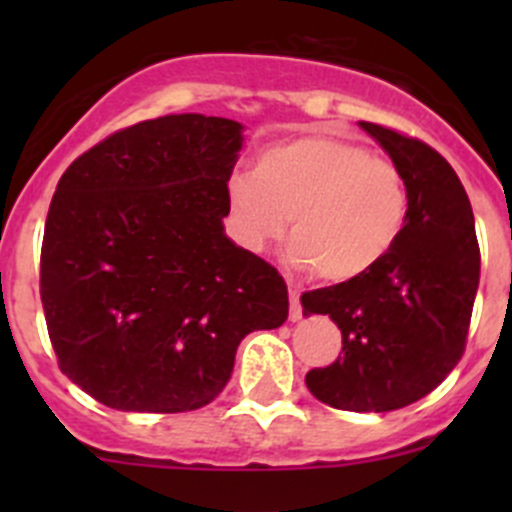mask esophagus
<instances>
[{
	"label": "esophagus",
	"instance_id": "1",
	"mask_svg": "<svg viewBox=\"0 0 512 512\" xmlns=\"http://www.w3.org/2000/svg\"><path fill=\"white\" fill-rule=\"evenodd\" d=\"M289 319L299 322L302 319V307H299V287L289 282Z\"/></svg>",
	"mask_w": 512,
	"mask_h": 512
}]
</instances>
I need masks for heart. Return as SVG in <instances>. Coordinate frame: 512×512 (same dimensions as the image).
<instances>
[{
	"label": "heart",
	"mask_w": 512,
	"mask_h": 512,
	"mask_svg": "<svg viewBox=\"0 0 512 512\" xmlns=\"http://www.w3.org/2000/svg\"><path fill=\"white\" fill-rule=\"evenodd\" d=\"M235 235L262 250L292 230L289 260L322 280L349 282L389 257L409 223L399 165L352 138L314 131L262 148L255 168L227 178Z\"/></svg>",
	"instance_id": "heart-1"
}]
</instances>
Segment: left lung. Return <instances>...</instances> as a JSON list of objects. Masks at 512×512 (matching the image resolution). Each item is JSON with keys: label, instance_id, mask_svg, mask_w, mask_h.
I'll return each instance as SVG.
<instances>
[{"label": "left lung", "instance_id": "8db88e82", "mask_svg": "<svg viewBox=\"0 0 512 512\" xmlns=\"http://www.w3.org/2000/svg\"><path fill=\"white\" fill-rule=\"evenodd\" d=\"M359 126L404 173L409 223L374 270L299 297L307 317L329 314L342 329L339 359L304 381L314 399L334 409L384 414L431 394L461 361L480 250L471 200L448 160L394 128Z\"/></svg>", "mask_w": 512, "mask_h": 512}]
</instances>
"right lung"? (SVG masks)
I'll use <instances>...</instances> for the list:
<instances>
[{"label": "right lung", "instance_id": "right-lung-1", "mask_svg": "<svg viewBox=\"0 0 512 512\" xmlns=\"http://www.w3.org/2000/svg\"><path fill=\"white\" fill-rule=\"evenodd\" d=\"M242 148L230 118L180 113L121 128L61 175L39 292L59 369L118 411L210 404L255 329L289 314L287 285L223 232Z\"/></svg>", "mask_w": 512, "mask_h": 512}]
</instances>
